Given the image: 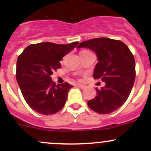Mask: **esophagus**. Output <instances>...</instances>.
Here are the masks:
<instances>
[{
	"mask_svg": "<svg viewBox=\"0 0 151 151\" xmlns=\"http://www.w3.org/2000/svg\"><path fill=\"white\" fill-rule=\"evenodd\" d=\"M77 88H80V89H85V88H86V86H85V85H80V84L77 85Z\"/></svg>",
	"mask_w": 151,
	"mask_h": 151,
	"instance_id": "esophagus-1",
	"label": "esophagus"
}]
</instances>
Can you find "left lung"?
Returning <instances> with one entry per match:
<instances>
[{
	"label": "left lung",
	"mask_w": 151,
	"mask_h": 151,
	"mask_svg": "<svg viewBox=\"0 0 151 151\" xmlns=\"http://www.w3.org/2000/svg\"><path fill=\"white\" fill-rule=\"evenodd\" d=\"M88 48L96 53L98 63L93 78L104 82L97 96L88 101L92 110L109 114L126 102L135 80V60L129 47L121 41L96 38L85 41L77 48Z\"/></svg>",
	"instance_id": "obj_1"
}]
</instances>
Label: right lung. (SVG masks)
<instances>
[{
  "mask_svg": "<svg viewBox=\"0 0 151 151\" xmlns=\"http://www.w3.org/2000/svg\"><path fill=\"white\" fill-rule=\"evenodd\" d=\"M78 44L30 45L18 57L17 81L27 104L38 113L52 115L66 104L68 91L73 86L68 83L56 85L50 76L60 68L62 58Z\"/></svg>",
  "mask_w": 151,
  "mask_h": 151,
  "instance_id": "add662e5",
  "label": "right lung"
}]
</instances>
